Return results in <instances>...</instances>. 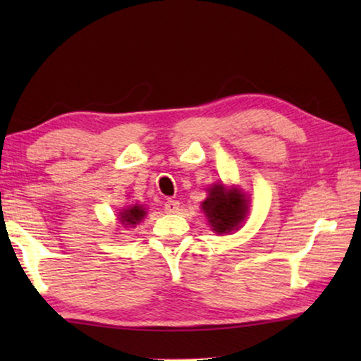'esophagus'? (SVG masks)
<instances>
[{
  "instance_id": "34e87169",
  "label": "esophagus",
  "mask_w": 361,
  "mask_h": 361,
  "mask_svg": "<svg viewBox=\"0 0 361 361\" xmlns=\"http://www.w3.org/2000/svg\"><path fill=\"white\" fill-rule=\"evenodd\" d=\"M164 210H166L167 213H176L180 210V202L178 200L169 199V200H166V204H164Z\"/></svg>"
}]
</instances>
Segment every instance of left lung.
<instances>
[{"mask_svg": "<svg viewBox=\"0 0 361 361\" xmlns=\"http://www.w3.org/2000/svg\"><path fill=\"white\" fill-rule=\"evenodd\" d=\"M204 212L212 228L218 234L239 228L247 213V199L240 191L226 189L223 185H213L209 197L204 202Z\"/></svg>", "mask_w": 361, "mask_h": 361, "instance_id": "8db88e82", "label": "left lung"}]
</instances>
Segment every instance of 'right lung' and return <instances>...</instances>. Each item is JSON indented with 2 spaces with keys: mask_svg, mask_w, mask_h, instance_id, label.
Returning a JSON list of instances; mask_svg holds the SVG:
<instances>
[{
  "mask_svg": "<svg viewBox=\"0 0 361 361\" xmlns=\"http://www.w3.org/2000/svg\"><path fill=\"white\" fill-rule=\"evenodd\" d=\"M145 215H146V212H145L143 207H140L137 204V205L129 207V209L122 212L119 219L122 221V224H126V226H135V224L142 221Z\"/></svg>",
  "mask_w": 361,
  "mask_h": 361,
  "instance_id": "right-lung-1",
  "label": "right lung"
}]
</instances>
